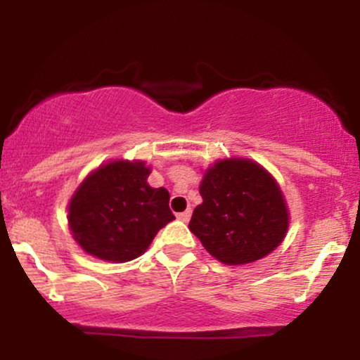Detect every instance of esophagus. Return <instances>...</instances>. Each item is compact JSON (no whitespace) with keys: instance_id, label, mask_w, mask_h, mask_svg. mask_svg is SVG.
Segmentation results:
<instances>
[{"instance_id":"1","label":"esophagus","mask_w":360,"mask_h":360,"mask_svg":"<svg viewBox=\"0 0 360 360\" xmlns=\"http://www.w3.org/2000/svg\"><path fill=\"white\" fill-rule=\"evenodd\" d=\"M189 218H191V210H186V212L177 214V220H181V221H184V223H188Z\"/></svg>"}]
</instances>
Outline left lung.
Masks as SVG:
<instances>
[{
  "label": "left lung",
  "instance_id": "obj_1",
  "mask_svg": "<svg viewBox=\"0 0 360 360\" xmlns=\"http://www.w3.org/2000/svg\"><path fill=\"white\" fill-rule=\"evenodd\" d=\"M200 194L203 203L194 208L189 230L226 266L266 257L286 237V198L278 181L255 160H217L205 171Z\"/></svg>",
  "mask_w": 360,
  "mask_h": 360
}]
</instances>
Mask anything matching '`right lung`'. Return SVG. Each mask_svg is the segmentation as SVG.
<instances>
[{
  "mask_svg": "<svg viewBox=\"0 0 360 360\" xmlns=\"http://www.w3.org/2000/svg\"><path fill=\"white\" fill-rule=\"evenodd\" d=\"M150 171L143 160H110L77 186L68 206V221L86 254L108 262L134 260L174 220L167 189L147 183Z\"/></svg>",
  "mask_w": 360,
  "mask_h": 360,
  "instance_id": "1",
  "label": "right lung"
}]
</instances>
